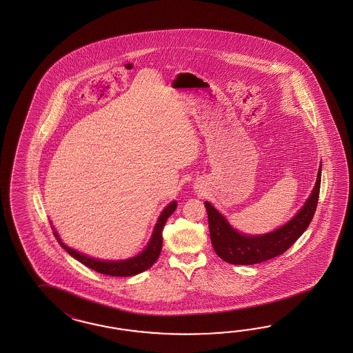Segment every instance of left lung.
Masks as SVG:
<instances>
[{
  "label": "left lung",
  "instance_id": "1",
  "mask_svg": "<svg viewBox=\"0 0 353 353\" xmlns=\"http://www.w3.org/2000/svg\"><path fill=\"white\" fill-rule=\"evenodd\" d=\"M320 185L321 166L317 172V181L312 193L298 214L279 230L259 236H248L233 230L222 214L210 202L205 201L214 250L224 262L239 265H252L281 255L302 236L303 232L312 222L319 201Z\"/></svg>",
  "mask_w": 353,
  "mask_h": 353
}]
</instances>
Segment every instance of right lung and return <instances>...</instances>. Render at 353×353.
Returning a JSON list of instances; mask_svg holds the SVG:
<instances>
[{
	"mask_svg": "<svg viewBox=\"0 0 353 353\" xmlns=\"http://www.w3.org/2000/svg\"><path fill=\"white\" fill-rule=\"evenodd\" d=\"M175 209H176V202L172 201L162 210L161 215L154 225L151 240L145 246V249L139 255L130 258V259H126V261H116V262L113 261L112 262V261L94 259L88 255H83L81 252L73 250L72 248H68L65 243H63L57 231H54V236L65 252L91 270L103 273V274H108V276L129 277V276H134V274L147 271L159 259L162 249V230H163L165 223L169 219V216L175 212Z\"/></svg>",
	"mask_w": 353,
	"mask_h": 353,
	"instance_id": "add662e5",
	"label": "right lung"
}]
</instances>
